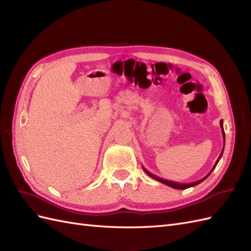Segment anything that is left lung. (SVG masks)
<instances>
[{"mask_svg": "<svg viewBox=\"0 0 251 251\" xmlns=\"http://www.w3.org/2000/svg\"><path fill=\"white\" fill-rule=\"evenodd\" d=\"M220 126H221V131H222V135H223V140H224V147H225V132H224V127H223V120L220 121ZM224 147H223V149H222L221 154H220V156H219V158H218V160L216 161V163H215V165H214V168L211 169V171H210V172H209V173H208V174L206 175V176H205L204 178H202V179H201V180H199V181L193 182V183L179 184V183H176V182L168 181V180H164V179H161V178H159V177L155 176V175L151 174L149 171H147L146 169H144L143 166H142V169H143V171H144V172L147 173V175H149V176H150L151 178H153V179H155V180H157V181H159V182H161V183H163V184H165V185H169V186H171V187H173V188H176V189H186V188H188V187H192V186H196V185L200 184L201 182H203L205 179H206V178L209 176V175L211 174V172L216 169V166H217V164H218V162H219L220 159H221V157H222V155H223V151H224Z\"/></svg>", "mask_w": 251, "mask_h": 251, "instance_id": "left-lung-1", "label": "left lung"}]
</instances>
